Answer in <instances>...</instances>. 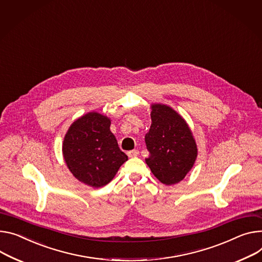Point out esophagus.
<instances>
[{
  "mask_svg": "<svg viewBox=\"0 0 262 262\" xmlns=\"http://www.w3.org/2000/svg\"><path fill=\"white\" fill-rule=\"evenodd\" d=\"M127 154H128L129 157H136V156H138L139 151L138 150H132V151H129Z\"/></svg>",
  "mask_w": 262,
  "mask_h": 262,
  "instance_id": "esophagus-1",
  "label": "esophagus"
}]
</instances>
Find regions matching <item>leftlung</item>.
Here are the masks:
<instances>
[{
	"mask_svg": "<svg viewBox=\"0 0 262 262\" xmlns=\"http://www.w3.org/2000/svg\"><path fill=\"white\" fill-rule=\"evenodd\" d=\"M151 127L145 136L146 164L160 183L178 184L193 168L197 145L185 118L170 106L151 105Z\"/></svg>",
	"mask_w": 262,
	"mask_h": 262,
	"instance_id": "obj_1",
	"label": "left lung"
}]
</instances>
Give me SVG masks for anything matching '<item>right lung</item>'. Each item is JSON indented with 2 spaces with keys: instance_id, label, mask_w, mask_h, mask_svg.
<instances>
[{
  "instance_id": "add662e5",
  "label": "right lung",
  "mask_w": 262,
  "mask_h": 262,
  "mask_svg": "<svg viewBox=\"0 0 262 262\" xmlns=\"http://www.w3.org/2000/svg\"><path fill=\"white\" fill-rule=\"evenodd\" d=\"M111 119L88 112L69 127L63 142V156L73 176L92 188L109 184L128 160L110 131Z\"/></svg>"
}]
</instances>
